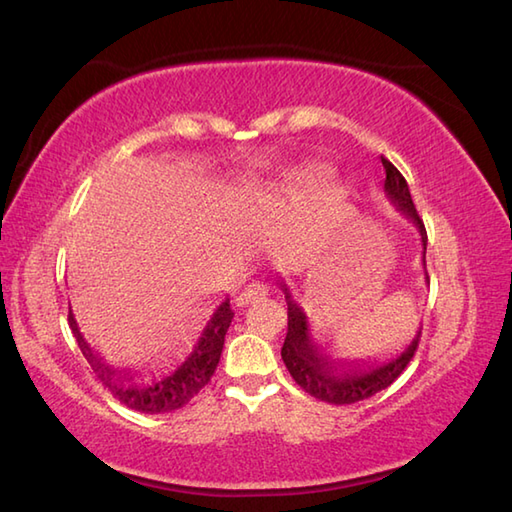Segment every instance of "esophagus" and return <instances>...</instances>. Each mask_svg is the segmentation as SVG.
Instances as JSON below:
<instances>
[{
	"mask_svg": "<svg viewBox=\"0 0 512 512\" xmlns=\"http://www.w3.org/2000/svg\"><path fill=\"white\" fill-rule=\"evenodd\" d=\"M268 284L266 282H250L244 290H239L237 297H235V304L237 306H246L250 302H255V299L268 295Z\"/></svg>",
	"mask_w": 512,
	"mask_h": 512,
	"instance_id": "34e87169",
	"label": "esophagus"
}]
</instances>
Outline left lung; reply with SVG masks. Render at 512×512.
Here are the masks:
<instances>
[{"label": "left lung", "mask_w": 512, "mask_h": 512, "mask_svg": "<svg viewBox=\"0 0 512 512\" xmlns=\"http://www.w3.org/2000/svg\"><path fill=\"white\" fill-rule=\"evenodd\" d=\"M382 164L386 170V195L390 202L397 204V208L419 228L424 246V266H426V228L422 217H419L417 208L410 197V190L404 175L382 157ZM286 295L288 304V333L282 346V359L288 368L290 377L302 386L308 395H313L319 402H328L335 406L364 402V399L373 397L379 390L388 388L395 379L404 373V368L410 364L415 350L419 346V337H422V328L417 330L413 342L406 346L402 355L388 359L386 364H359V362H335L310 339L308 319L302 308L295 304L293 295L284 282H279Z\"/></svg>", "instance_id": "1"}]
</instances>
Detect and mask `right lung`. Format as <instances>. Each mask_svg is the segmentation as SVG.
Wrapping results in <instances>:
<instances>
[{"label":"right lung","mask_w":512,"mask_h":512,"mask_svg":"<svg viewBox=\"0 0 512 512\" xmlns=\"http://www.w3.org/2000/svg\"><path fill=\"white\" fill-rule=\"evenodd\" d=\"M233 308H230V299L226 297L222 304L217 306L213 317L208 319V324L204 328L202 337L197 339V344L193 348L182 364H179L173 373L155 379L153 384H130L128 373H117L115 368H110L102 362V357H97L93 353V348L86 344V339L82 337L77 328V322L73 313H68V324L73 328V335L77 337V344L82 348L84 357L88 359V364L93 366L97 377L102 379V384L113 393L115 399L126 404L128 408L139 410V413L146 415H159V413H173V410H179L186 406L190 399H193L199 390H202L210 377H213L215 368L219 364V357H222V348H224V337L226 330L233 322ZM129 384L126 385L125 382Z\"/></svg>","instance_id":"right-lung-1"}]
</instances>
